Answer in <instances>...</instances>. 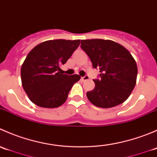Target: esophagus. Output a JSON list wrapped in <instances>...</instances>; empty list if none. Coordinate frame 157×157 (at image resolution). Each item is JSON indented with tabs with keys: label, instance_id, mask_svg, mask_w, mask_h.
I'll list each match as a JSON object with an SVG mask.
<instances>
[{
	"label": "esophagus",
	"instance_id": "esophagus-1",
	"mask_svg": "<svg viewBox=\"0 0 157 157\" xmlns=\"http://www.w3.org/2000/svg\"><path fill=\"white\" fill-rule=\"evenodd\" d=\"M89 79H90V78H89V77H88L87 75H85L84 77H81V80H82V81H86V80H88Z\"/></svg>",
	"mask_w": 157,
	"mask_h": 157
}]
</instances>
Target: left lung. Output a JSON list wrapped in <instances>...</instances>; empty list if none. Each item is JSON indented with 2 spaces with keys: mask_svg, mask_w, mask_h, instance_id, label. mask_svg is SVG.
Returning <instances> with one entry per match:
<instances>
[{
  "mask_svg": "<svg viewBox=\"0 0 157 157\" xmlns=\"http://www.w3.org/2000/svg\"><path fill=\"white\" fill-rule=\"evenodd\" d=\"M81 48L87 54L100 78L93 80L95 88L86 93L91 103L99 108H112L124 102L136 84L137 67L129 52L112 40H81Z\"/></svg>",
  "mask_w": 157,
  "mask_h": 157,
  "instance_id": "8db88e82",
  "label": "left lung"
}]
</instances>
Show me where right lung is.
Wrapping results in <instances>:
<instances>
[{
    "label": "right lung",
    "instance_id": "add662e5",
    "mask_svg": "<svg viewBox=\"0 0 157 157\" xmlns=\"http://www.w3.org/2000/svg\"><path fill=\"white\" fill-rule=\"evenodd\" d=\"M80 44V40L55 39L42 42L29 52L21 67L22 85L30 100L42 108H57L64 103L77 74L61 72Z\"/></svg>",
    "mask_w": 157,
    "mask_h": 157
}]
</instances>
